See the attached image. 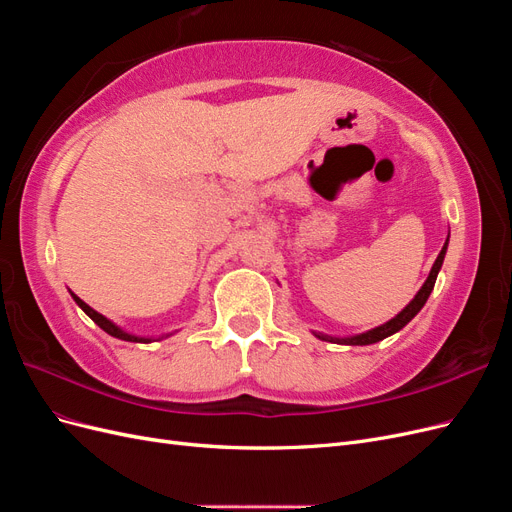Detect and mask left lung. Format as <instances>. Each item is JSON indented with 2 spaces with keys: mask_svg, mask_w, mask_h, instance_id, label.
Here are the masks:
<instances>
[{
  "mask_svg": "<svg viewBox=\"0 0 512 512\" xmlns=\"http://www.w3.org/2000/svg\"><path fill=\"white\" fill-rule=\"evenodd\" d=\"M448 235H451V232H448ZM446 250H448V239L444 241V247L440 250V254H438L436 262H433V267H431V271H429V275H427L425 284L421 286V290H418V292L414 294V299H412L404 309H401V312H399L395 318H391L389 322L380 324V327H376V329H369V331H365V333L350 335V337H333V335H324V333H316V331H314V335H316L318 339H322V342H331V344L369 346V344L382 342L384 337H389V335H393V333L401 331V329H404L406 324H408V322H410L418 312H421L423 305L427 303V299H429V294H431L433 286H436V277H438V273H440V269H442V262H444Z\"/></svg>",
  "mask_w": 512,
  "mask_h": 512,
  "instance_id": "left-lung-1",
  "label": "left lung"
}]
</instances>
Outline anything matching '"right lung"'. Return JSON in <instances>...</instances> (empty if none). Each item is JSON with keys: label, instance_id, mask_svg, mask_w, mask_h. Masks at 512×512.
I'll return each instance as SVG.
<instances>
[{"label": "right lung", "instance_id": "obj_1", "mask_svg": "<svg viewBox=\"0 0 512 512\" xmlns=\"http://www.w3.org/2000/svg\"><path fill=\"white\" fill-rule=\"evenodd\" d=\"M72 294V299L76 301V305H79L83 312L94 320L98 327L102 329V331H106L108 335L111 337H117V339H123V342H134V344H151V342H158V339H162V337H168V335H173V333H168V335H162V337H141V335H132V333H128V331H123L121 327H117V324L113 322V320H108L106 316H102L100 312H96V309H91L83 299H79L76 297L74 292H70Z\"/></svg>", "mask_w": 512, "mask_h": 512}]
</instances>
